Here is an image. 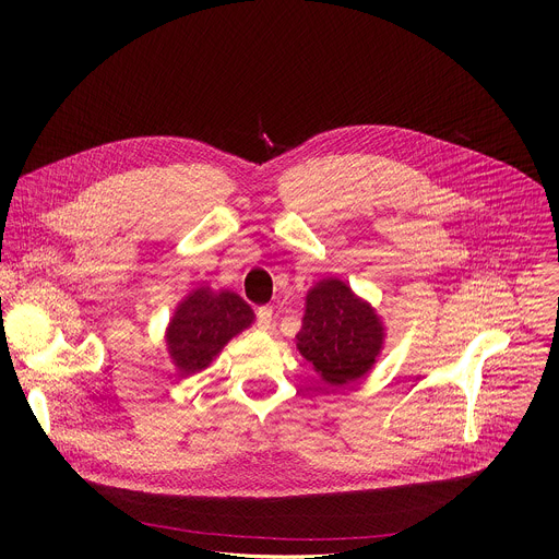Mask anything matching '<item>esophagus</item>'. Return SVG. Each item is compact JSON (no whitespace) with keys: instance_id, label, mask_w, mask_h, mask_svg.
Here are the masks:
<instances>
[{"instance_id":"esophagus-1","label":"esophagus","mask_w":559,"mask_h":559,"mask_svg":"<svg viewBox=\"0 0 559 559\" xmlns=\"http://www.w3.org/2000/svg\"><path fill=\"white\" fill-rule=\"evenodd\" d=\"M272 318H274L272 307L263 305V307H259V309H257V325H259L261 330H267V328L272 325Z\"/></svg>"}]
</instances>
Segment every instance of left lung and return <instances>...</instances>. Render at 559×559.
<instances>
[{"label": "left lung", "instance_id": "obj_1", "mask_svg": "<svg viewBox=\"0 0 559 559\" xmlns=\"http://www.w3.org/2000/svg\"><path fill=\"white\" fill-rule=\"evenodd\" d=\"M298 352L330 386L362 378L382 347V325L373 309L343 281H323L307 294Z\"/></svg>", "mask_w": 559, "mask_h": 559}]
</instances>
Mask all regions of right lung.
Listing matches in <instances>:
<instances>
[{"mask_svg": "<svg viewBox=\"0 0 559 559\" xmlns=\"http://www.w3.org/2000/svg\"><path fill=\"white\" fill-rule=\"evenodd\" d=\"M254 318L250 305L234 292L190 294L168 328V352L181 373L205 369L223 345L243 332Z\"/></svg>", "mask_w": 559, "mask_h": 559, "instance_id": "obj_1", "label": "right lung"}]
</instances>
